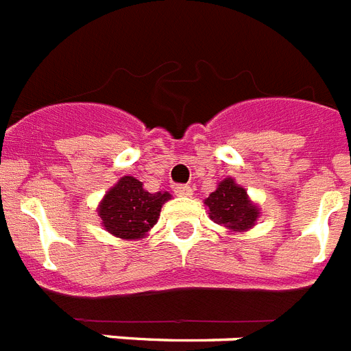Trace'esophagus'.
<instances>
[{
	"label": "esophagus",
	"mask_w": 351,
	"mask_h": 351,
	"mask_svg": "<svg viewBox=\"0 0 351 351\" xmlns=\"http://www.w3.org/2000/svg\"><path fill=\"white\" fill-rule=\"evenodd\" d=\"M173 193L178 197H192V188L188 186V184H176Z\"/></svg>",
	"instance_id": "esophagus-1"
}]
</instances>
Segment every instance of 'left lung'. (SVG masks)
Segmentation results:
<instances>
[{
	"mask_svg": "<svg viewBox=\"0 0 351 351\" xmlns=\"http://www.w3.org/2000/svg\"><path fill=\"white\" fill-rule=\"evenodd\" d=\"M210 219L215 224L224 226L230 233H244L256 226L260 208L251 201L247 190L237 184L233 178L222 179L217 188L204 199Z\"/></svg>",
	"mask_w": 351,
	"mask_h": 351,
	"instance_id": "8db88e82",
	"label": "left lung"
}]
</instances>
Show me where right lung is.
Here are the masks:
<instances>
[{
    "mask_svg": "<svg viewBox=\"0 0 351 351\" xmlns=\"http://www.w3.org/2000/svg\"><path fill=\"white\" fill-rule=\"evenodd\" d=\"M172 195L169 192L150 193L143 182L123 176L106 192L97 211L100 224L112 237L121 240H141L154 228L159 211Z\"/></svg>",
    "mask_w": 351,
    "mask_h": 351,
    "instance_id": "right-lung-1",
    "label": "right lung"
}]
</instances>
